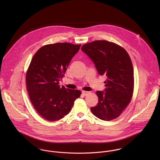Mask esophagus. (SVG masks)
I'll return each instance as SVG.
<instances>
[{
  "label": "esophagus",
  "instance_id": "34e87169",
  "mask_svg": "<svg viewBox=\"0 0 160 160\" xmlns=\"http://www.w3.org/2000/svg\"><path fill=\"white\" fill-rule=\"evenodd\" d=\"M89 93H90L89 92L84 91H82V95H87L89 94Z\"/></svg>",
  "mask_w": 160,
  "mask_h": 160
}]
</instances>
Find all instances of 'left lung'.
Segmentation results:
<instances>
[{
    "label": "left lung",
    "instance_id": "8db88e82",
    "mask_svg": "<svg viewBox=\"0 0 160 160\" xmlns=\"http://www.w3.org/2000/svg\"><path fill=\"white\" fill-rule=\"evenodd\" d=\"M81 50L93 62L100 75L107 77L105 92L97 91L98 102L92 113L104 121L116 119L131 101L134 86L131 59L121 46L107 41H94Z\"/></svg>",
    "mask_w": 160,
    "mask_h": 160
}]
</instances>
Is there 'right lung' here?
I'll list each match as a JSON object with an SVG mask.
<instances>
[{"label": "right lung", "instance_id": "right-lung-1", "mask_svg": "<svg viewBox=\"0 0 160 160\" xmlns=\"http://www.w3.org/2000/svg\"><path fill=\"white\" fill-rule=\"evenodd\" d=\"M81 44L58 42L41 47L34 55L26 74L29 99L36 111L49 121L68 114L81 91L60 87L62 79Z\"/></svg>", "mask_w": 160, "mask_h": 160}]
</instances>
